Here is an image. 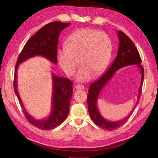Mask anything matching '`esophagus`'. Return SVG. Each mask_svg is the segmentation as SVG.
Here are the masks:
<instances>
[{"mask_svg":"<svg viewBox=\"0 0 158 158\" xmlns=\"http://www.w3.org/2000/svg\"><path fill=\"white\" fill-rule=\"evenodd\" d=\"M75 88L76 90H82V89H85V87H84V86L82 85H76Z\"/></svg>","mask_w":158,"mask_h":158,"instance_id":"esophagus-1","label":"esophagus"}]
</instances>
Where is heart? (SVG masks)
<instances>
[{
  "label": "heart",
  "instance_id": "obj_1",
  "mask_svg": "<svg viewBox=\"0 0 158 158\" xmlns=\"http://www.w3.org/2000/svg\"><path fill=\"white\" fill-rule=\"evenodd\" d=\"M112 53L110 38L102 31L82 28L70 35L66 47L59 48L57 58L59 65L68 76L74 73L81 65L76 79L86 82L93 74L99 75L106 69Z\"/></svg>",
  "mask_w": 158,
  "mask_h": 158
}]
</instances>
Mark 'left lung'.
Wrapping results in <instances>:
<instances>
[{"instance_id":"1","label":"left lung","mask_w":158,"mask_h":158,"mask_svg":"<svg viewBox=\"0 0 158 158\" xmlns=\"http://www.w3.org/2000/svg\"><path fill=\"white\" fill-rule=\"evenodd\" d=\"M118 37L119 40V48L117 57L104 74L90 85L89 94L87 95L89 112L91 119L98 127L107 131H114L120 128L128 120L139 101L144 79V69L141 65V59L135 44L123 31H118ZM131 65H137L141 73L142 78L138 91V101L132 111L127 117L117 121H107L100 114L97 107V101L100 93L107 82L112 78L115 71L118 69Z\"/></svg>"}]
</instances>
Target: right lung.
<instances>
[{"mask_svg":"<svg viewBox=\"0 0 158 158\" xmlns=\"http://www.w3.org/2000/svg\"><path fill=\"white\" fill-rule=\"evenodd\" d=\"M69 25L70 23L53 22L43 26L27 42L17 59L15 66L13 82L14 91L22 106L23 114L30 124L44 131L58 127L67 118L69 111V101L73 93L72 82L68 78L59 77L52 73V91L51 112L47 118L36 120L27 111L21 99L17 90V70L19 64L36 56H42L54 64H57L59 34L61 30Z\"/></svg>","mask_w":158,"mask_h":158,"instance_id":"1","label":"right lung"}]
</instances>
